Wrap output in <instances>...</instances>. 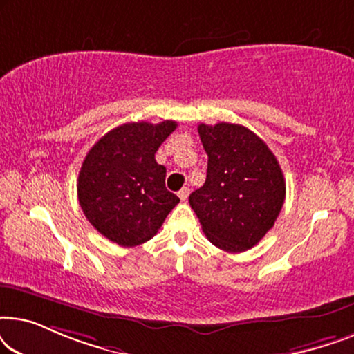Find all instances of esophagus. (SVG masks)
I'll use <instances>...</instances> for the list:
<instances>
[{
	"label": "esophagus",
	"instance_id": "obj_1",
	"mask_svg": "<svg viewBox=\"0 0 354 354\" xmlns=\"http://www.w3.org/2000/svg\"><path fill=\"white\" fill-rule=\"evenodd\" d=\"M177 195H178V198H180L182 201H185L187 198H188V195H190V188H188V187H183L182 190L177 193Z\"/></svg>",
	"mask_w": 354,
	"mask_h": 354
}]
</instances>
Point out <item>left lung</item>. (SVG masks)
<instances>
[{"instance_id":"left-lung-1","label":"left lung","mask_w":354,"mask_h":354,"mask_svg":"<svg viewBox=\"0 0 354 354\" xmlns=\"http://www.w3.org/2000/svg\"><path fill=\"white\" fill-rule=\"evenodd\" d=\"M207 154L206 182L188 198L207 240L241 253L274 227L285 201L277 158L254 132L239 124L198 125Z\"/></svg>"}]
</instances>
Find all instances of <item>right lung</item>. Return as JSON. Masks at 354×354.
Masks as SVG:
<instances>
[{"instance_id":"add662e5","label":"right lung","mask_w":354,"mask_h":354,"mask_svg":"<svg viewBox=\"0 0 354 354\" xmlns=\"http://www.w3.org/2000/svg\"><path fill=\"white\" fill-rule=\"evenodd\" d=\"M177 127L130 122L109 130L84 159L77 195L91 225L119 246L153 239L178 201L166 188V167L154 154Z\"/></svg>"}]
</instances>
